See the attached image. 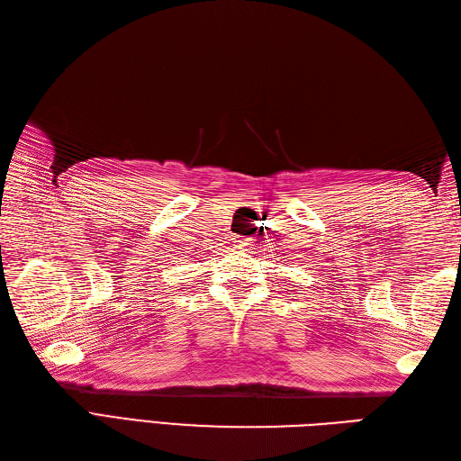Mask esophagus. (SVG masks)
I'll return each mask as SVG.
<instances>
[{
  "mask_svg": "<svg viewBox=\"0 0 461 461\" xmlns=\"http://www.w3.org/2000/svg\"><path fill=\"white\" fill-rule=\"evenodd\" d=\"M236 243L241 248H249V246H254V238H238Z\"/></svg>",
  "mask_w": 461,
  "mask_h": 461,
  "instance_id": "esophagus-1",
  "label": "esophagus"
}]
</instances>
